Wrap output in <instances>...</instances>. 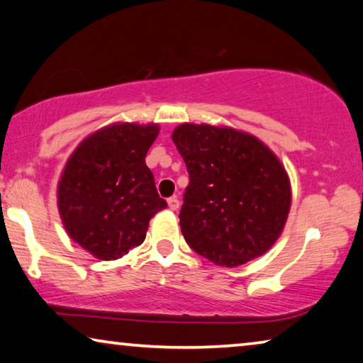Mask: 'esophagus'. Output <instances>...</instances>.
Here are the masks:
<instances>
[{"instance_id": "obj_1", "label": "esophagus", "mask_w": 363, "mask_h": 363, "mask_svg": "<svg viewBox=\"0 0 363 363\" xmlns=\"http://www.w3.org/2000/svg\"><path fill=\"white\" fill-rule=\"evenodd\" d=\"M167 204H169V208L172 211H177L178 208H180V199H178L177 196H172V198L167 199Z\"/></svg>"}]
</instances>
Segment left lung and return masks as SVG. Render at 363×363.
<instances>
[{"label": "left lung", "instance_id": "left-lung-1", "mask_svg": "<svg viewBox=\"0 0 363 363\" xmlns=\"http://www.w3.org/2000/svg\"><path fill=\"white\" fill-rule=\"evenodd\" d=\"M172 139L189 174L180 211L189 247L225 267L271 250L292 203L291 180L277 155L232 126L182 123Z\"/></svg>", "mask_w": 363, "mask_h": 363}]
</instances>
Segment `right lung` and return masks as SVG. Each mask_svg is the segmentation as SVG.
<instances>
[{
    "label": "right lung",
    "instance_id": "obj_1",
    "mask_svg": "<svg viewBox=\"0 0 363 363\" xmlns=\"http://www.w3.org/2000/svg\"><path fill=\"white\" fill-rule=\"evenodd\" d=\"M159 131L157 123H111L82 139L66 160L57 186L58 213L68 237L94 258H123L167 208L146 165Z\"/></svg>",
    "mask_w": 363,
    "mask_h": 363
}]
</instances>
